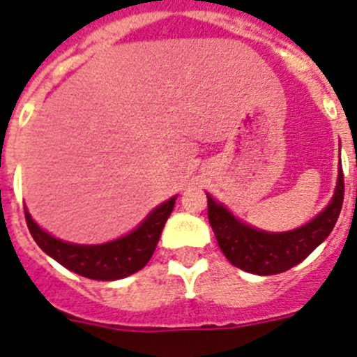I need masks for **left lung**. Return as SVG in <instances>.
<instances>
[{"instance_id": "left-lung-1", "label": "left lung", "mask_w": 357, "mask_h": 357, "mask_svg": "<svg viewBox=\"0 0 357 357\" xmlns=\"http://www.w3.org/2000/svg\"><path fill=\"white\" fill-rule=\"evenodd\" d=\"M343 195L345 184L340 168L338 184L329 206L301 229L277 234L241 223L211 197H207V216L229 263L255 275H275L304 261L331 234L342 211Z\"/></svg>"}]
</instances>
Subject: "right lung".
Returning a JSON list of instances; mask_svg holds the SVG:
<instances>
[{
  "instance_id": "right-lung-1",
  "label": "right lung",
  "mask_w": 357,
  "mask_h": 357,
  "mask_svg": "<svg viewBox=\"0 0 357 357\" xmlns=\"http://www.w3.org/2000/svg\"><path fill=\"white\" fill-rule=\"evenodd\" d=\"M176 197L160 204L157 209L151 211L148 218L130 234L123 236L116 241L103 243V245H73L61 241L52 234L44 232L33 220L30 213L24 209V218L31 238L48 255H52L56 263L78 273L82 277L94 280H118L139 272L141 268L150 261L164 223L172 214Z\"/></svg>"
}]
</instances>
